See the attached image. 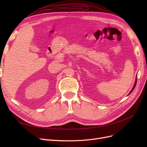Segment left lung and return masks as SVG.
<instances>
[{
  "mask_svg": "<svg viewBox=\"0 0 147 147\" xmlns=\"http://www.w3.org/2000/svg\"><path fill=\"white\" fill-rule=\"evenodd\" d=\"M136 83H137V78H136V82H135V84H134V86H133V88H132V89L131 91L129 92V94H130L132 92V91L134 90V88H135V87H136Z\"/></svg>",
  "mask_w": 147,
  "mask_h": 147,
  "instance_id": "8db88e82",
  "label": "left lung"
}]
</instances>
